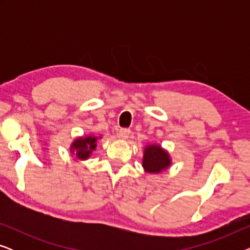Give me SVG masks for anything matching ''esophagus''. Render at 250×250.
Returning a JSON list of instances; mask_svg holds the SVG:
<instances>
[{
    "mask_svg": "<svg viewBox=\"0 0 250 250\" xmlns=\"http://www.w3.org/2000/svg\"><path fill=\"white\" fill-rule=\"evenodd\" d=\"M129 133H131V131H129L128 128H122L119 129L118 132V138L121 140H127L128 136H129Z\"/></svg>",
    "mask_w": 250,
    "mask_h": 250,
    "instance_id": "1",
    "label": "esophagus"
}]
</instances>
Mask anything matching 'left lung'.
<instances>
[{
  "instance_id": "left-lung-1",
  "label": "left lung",
  "mask_w": 250,
  "mask_h": 250,
  "mask_svg": "<svg viewBox=\"0 0 250 250\" xmlns=\"http://www.w3.org/2000/svg\"><path fill=\"white\" fill-rule=\"evenodd\" d=\"M172 165V157L158 143L146 145L143 150L142 167L148 174H159Z\"/></svg>"
}]
</instances>
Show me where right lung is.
<instances>
[{"label": "right lung", "mask_w": 250, "mask_h": 250, "mask_svg": "<svg viewBox=\"0 0 250 250\" xmlns=\"http://www.w3.org/2000/svg\"><path fill=\"white\" fill-rule=\"evenodd\" d=\"M99 138H101V136H99ZM97 141L98 136L94 135L77 136L69 146L70 153L76 156V159L81 160V162L87 160L97 149Z\"/></svg>", "instance_id": "obj_1"}]
</instances>
